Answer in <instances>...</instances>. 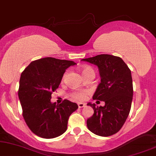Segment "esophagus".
<instances>
[{
  "label": "esophagus",
  "mask_w": 156,
  "mask_h": 156,
  "mask_svg": "<svg viewBox=\"0 0 156 156\" xmlns=\"http://www.w3.org/2000/svg\"><path fill=\"white\" fill-rule=\"evenodd\" d=\"M78 106L79 108H83L85 106V104L84 103H78Z\"/></svg>",
  "instance_id": "obj_1"
}]
</instances>
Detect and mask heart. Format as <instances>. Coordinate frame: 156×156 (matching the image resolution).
I'll return each mask as SVG.
<instances>
[{
  "label": "heart",
  "mask_w": 156,
  "mask_h": 156,
  "mask_svg": "<svg viewBox=\"0 0 156 156\" xmlns=\"http://www.w3.org/2000/svg\"><path fill=\"white\" fill-rule=\"evenodd\" d=\"M82 72L83 76H85L86 74L91 73V72H94L93 69L89 67H84L82 69ZM86 91H75L72 94V97H74V99L78 100V101H82L86 97Z\"/></svg>",
  "instance_id": "heart-1"
}]
</instances>
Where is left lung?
I'll return each instance as SVG.
<instances>
[{
	"label": "left lung",
	"instance_id": "left-lung-1",
	"mask_svg": "<svg viewBox=\"0 0 156 156\" xmlns=\"http://www.w3.org/2000/svg\"><path fill=\"white\" fill-rule=\"evenodd\" d=\"M97 66L101 77L93 99L104 101V106L89 102L94 114L87 121V128L96 135L109 136L117 133L129 116L133 99L131 72L121 57L99 55L82 59Z\"/></svg>",
	"mask_w": 156,
	"mask_h": 156
}]
</instances>
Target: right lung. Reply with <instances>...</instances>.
Wrapping results in <instances>:
<instances>
[{
	"mask_svg": "<svg viewBox=\"0 0 156 156\" xmlns=\"http://www.w3.org/2000/svg\"><path fill=\"white\" fill-rule=\"evenodd\" d=\"M75 65L73 61L44 57L32 62L21 74L18 97L23 116L39 137L54 138L67 131L68 119L77 104L69 100L56 104L50 100L66 69Z\"/></svg>",
	"mask_w": 156,
	"mask_h": 156,
	"instance_id": "right-lung-1",
	"label": "right lung"
}]
</instances>
